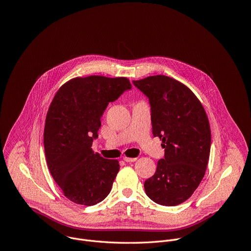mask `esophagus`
Returning a JSON list of instances; mask_svg holds the SVG:
<instances>
[{
    "mask_svg": "<svg viewBox=\"0 0 251 251\" xmlns=\"http://www.w3.org/2000/svg\"><path fill=\"white\" fill-rule=\"evenodd\" d=\"M123 159L127 162H132V161H136L137 160V157H128V156H124Z\"/></svg>",
    "mask_w": 251,
    "mask_h": 251,
    "instance_id": "esophagus-1",
    "label": "esophagus"
}]
</instances>
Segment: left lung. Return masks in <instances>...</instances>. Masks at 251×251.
<instances>
[{"instance_id": "left-lung-1", "label": "left lung", "mask_w": 251, "mask_h": 251, "mask_svg": "<svg viewBox=\"0 0 251 251\" xmlns=\"http://www.w3.org/2000/svg\"><path fill=\"white\" fill-rule=\"evenodd\" d=\"M151 104L153 137L164 157L144 183L148 197L162 206H176L194 193L209 161L211 129L200 100L182 82L162 75L133 80Z\"/></svg>"}]
</instances>
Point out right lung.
I'll return each instance as SVG.
<instances>
[{"label": "right lung", "mask_w": 251, "mask_h": 251, "mask_svg": "<svg viewBox=\"0 0 251 251\" xmlns=\"http://www.w3.org/2000/svg\"><path fill=\"white\" fill-rule=\"evenodd\" d=\"M131 88L124 76H77L55 95L45 120L44 151L52 177L70 201L93 206L111 191L119 162L94 152L92 145L108 103Z\"/></svg>", "instance_id": "add662e5"}]
</instances>
